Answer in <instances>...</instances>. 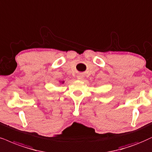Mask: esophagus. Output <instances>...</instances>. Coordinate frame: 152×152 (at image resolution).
Returning <instances> with one entry per match:
<instances>
[{"instance_id": "1", "label": "esophagus", "mask_w": 152, "mask_h": 152, "mask_svg": "<svg viewBox=\"0 0 152 152\" xmlns=\"http://www.w3.org/2000/svg\"><path fill=\"white\" fill-rule=\"evenodd\" d=\"M84 78V76L82 75V74H79L77 75V79H79V80H82Z\"/></svg>"}]
</instances>
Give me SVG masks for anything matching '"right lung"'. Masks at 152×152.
Returning a JSON list of instances; mask_svg holds the SVG:
<instances>
[{"mask_svg":"<svg viewBox=\"0 0 152 152\" xmlns=\"http://www.w3.org/2000/svg\"><path fill=\"white\" fill-rule=\"evenodd\" d=\"M61 83H62V84H63V83H64V81H63V82H61Z\"/></svg>","mask_w":152,"mask_h":152,"instance_id":"obj_1","label":"right lung"}]
</instances>
